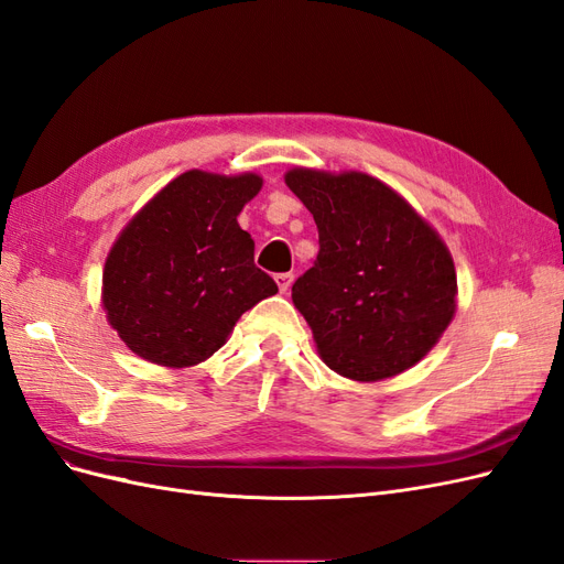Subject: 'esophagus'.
<instances>
[{
	"label": "esophagus",
	"instance_id": "34e87169",
	"mask_svg": "<svg viewBox=\"0 0 564 564\" xmlns=\"http://www.w3.org/2000/svg\"><path fill=\"white\" fill-rule=\"evenodd\" d=\"M275 282H278V289L284 294V291H289L291 282H294V275H291V273H280V275H275Z\"/></svg>",
	"mask_w": 564,
	"mask_h": 564
}]
</instances>
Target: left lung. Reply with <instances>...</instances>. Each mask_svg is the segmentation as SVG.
I'll list each match as a JSON object with an SVG mask.
<instances>
[{"label":"left lung","mask_w":564,"mask_h":564,"mask_svg":"<svg viewBox=\"0 0 564 564\" xmlns=\"http://www.w3.org/2000/svg\"><path fill=\"white\" fill-rule=\"evenodd\" d=\"M284 182L319 230L317 261L291 286V301L313 328L322 361L355 382L408 371L455 317L451 249L371 174L291 167Z\"/></svg>","instance_id":"8db88e82"}]
</instances>
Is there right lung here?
<instances>
[{"instance_id":"right-lung-1","label":"right lung","mask_w":564,"mask_h":564,"mask_svg":"<svg viewBox=\"0 0 564 564\" xmlns=\"http://www.w3.org/2000/svg\"><path fill=\"white\" fill-rule=\"evenodd\" d=\"M261 186L257 172L186 170L123 226L105 259L102 307L134 355L165 368L198 366L242 313L278 294L238 224Z\"/></svg>"}]
</instances>
